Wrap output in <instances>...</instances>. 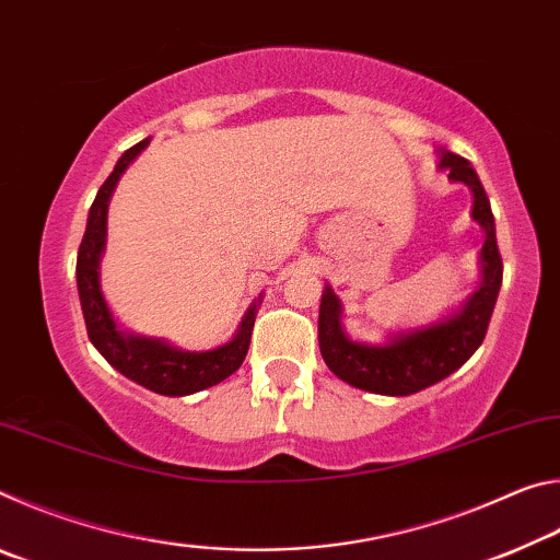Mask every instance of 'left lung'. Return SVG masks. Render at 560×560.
<instances>
[{
    "label": "left lung",
    "mask_w": 560,
    "mask_h": 560,
    "mask_svg": "<svg viewBox=\"0 0 560 560\" xmlns=\"http://www.w3.org/2000/svg\"><path fill=\"white\" fill-rule=\"evenodd\" d=\"M440 170H447L452 183H462L471 189V220L485 230V244L479 252L481 279L479 287L457 311L442 316L434 324L397 330L385 343H363L353 340L343 328V306L334 289H324L318 311V346L330 373L340 381L377 395H412L424 387L444 381L467 363L474 350L487 336L494 303L501 289V257L497 246V226L491 214L489 197L481 187L469 160L442 150Z\"/></svg>",
    "instance_id": "obj_1"
}]
</instances>
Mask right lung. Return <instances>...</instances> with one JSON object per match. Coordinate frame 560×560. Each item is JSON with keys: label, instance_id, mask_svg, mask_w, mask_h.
Listing matches in <instances>:
<instances>
[{"label": "right lung", "instance_id": "1", "mask_svg": "<svg viewBox=\"0 0 560 560\" xmlns=\"http://www.w3.org/2000/svg\"><path fill=\"white\" fill-rule=\"evenodd\" d=\"M150 145V138L140 140L138 145L128 148L126 153L113 167L106 183L101 185L96 200L89 210L86 234H83L79 246V259H75V283H79V299L83 320L91 343L96 346L98 353L116 368L118 373L130 377L132 383L148 387L158 395L183 397L207 390L217 383H222L234 371H240L242 360L246 358L252 340L254 318L261 303L254 301L242 318L240 328L232 340L217 346L212 350H183L167 343L165 338L138 336L130 330L120 328L118 320L113 318L106 299L101 291V257L106 252V234H108V202L113 189H116L120 175L126 173L128 165Z\"/></svg>", "mask_w": 560, "mask_h": 560}]
</instances>
